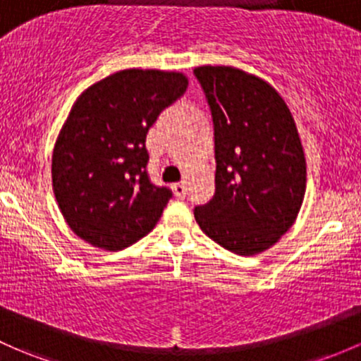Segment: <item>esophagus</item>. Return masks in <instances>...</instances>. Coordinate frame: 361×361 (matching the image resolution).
<instances>
[{"instance_id":"1","label":"esophagus","mask_w":361,"mask_h":361,"mask_svg":"<svg viewBox=\"0 0 361 361\" xmlns=\"http://www.w3.org/2000/svg\"><path fill=\"white\" fill-rule=\"evenodd\" d=\"M173 190H174V195H176L178 199H183V197L187 195V183H185V181H180V183H174L173 185Z\"/></svg>"}]
</instances>
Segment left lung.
<instances>
[{
	"mask_svg": "<svg viewBox=\"0 0 361 361\" xmlns=\"http://www.w3.org/2000/svg\"><path fill=\"white\" fill-rule=\"evenodd\" d=\"M214 126L216 192L193 209L207 237L240 256L270 249L290 228L306 190L294 117L275 88L225 66L193 69Z\"/></svg>",
	"mask_w": 361,
	"mask_h": 361,
	"instance_id": "8db88e82",
	"label": "left lung"
}]
</instances>
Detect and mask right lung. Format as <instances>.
Masks as SVG:
<instances>
[{"label": "right lung", "instance_id": "1", "mask_svg": "<svg viewBox=\"0 0 361 361\" xmlns=\"http://www.w3.org/2000/svg\"><path fill=\"white\" fill-rule=\"evenodd\" d=\"M187 86L180 72L126 69L72 105L53 149L51 178L60 211L82 240L121 250L157 225L173 192L150 181L147 133Z\"/></svg>", "mask_w": 361, "mask_h": 361}]
</instances>
